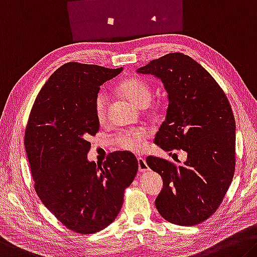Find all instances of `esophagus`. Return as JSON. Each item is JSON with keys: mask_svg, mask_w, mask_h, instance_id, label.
I'll list each match as a JSON object with an SVG mask.
<instances>
[{"mask_svg": "<svg viewBox=\"0 0 257 257\" xmlns=\"http://www.w3.org/2000/svg\"><path fill=\"white\" fill-rule=\"evenodd\" d=\"M137 161H138V170H140V172L143 173V172H146V170H149V166L146 164V160L144 158H138Z\"/></svg>", "mask_w": 257, "mask_h": 257, "instance_id": "esophagus-1", "label": "esophagus"}]
</instances>
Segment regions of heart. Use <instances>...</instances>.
Segmentation results:
<instances>
[{
	"label": "heart",
	"instance_id": "b5f03b06",
	"mask_svg": "<svg viewBox=\"0 0 257 257\" xmlns=\"http://www.w3.org/2000/svg\"><path fill=\"white\" fill-rule=\"evenodd\" d=\"M117 90L122 96H124L128 100L132 101L138 107L148 106L152 98V89L151 85L141 77H129V79L122 81L117 87ZM109 107V96L105 91H99L93 100V112H95L96 119L99 122H105L108 117ZM165 107V100L160 99L151 105L150 112L153 115H159ZM149 137V132L144 128L123 130L117 133L114 137V143L117 148L130 152H140L143 150L145 141Z\"/></svg>",
	"mask_w": 257,
	"mask_h": 257
}]
</instances>
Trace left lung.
Instances as JSON below:
<instances>
[{
    "label": "left lung",
    "instance_id": "left-lung-1",
    "mask_svg": "<svg viewBox=\"0 0 257 257\" xmlns=\"http://www.w3.org/2000/svg\"><path fill=\"white\" fill-rule=\"evenodd\" d=\"M160 77L168 92L166 120L154 143L172 154L187 153L183 165L149 156L146 164L161 175L156 199L162 217L177 225H197L221 205L235 169V121L227 97L200 64L172 52L138 68Z\"/></svg>",
    "mask_w": 257,
    "mask_h": 257
}]
</instances>
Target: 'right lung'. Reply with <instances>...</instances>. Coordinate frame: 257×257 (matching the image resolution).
Wrapping results in <instances>:
<instances>
[{
    "instance_id": "add662e5",
    "label": "right lung",
    "mask_w": 257,
    "mask_h": 257,
    "mask_svg": "<svg viewBox=\"0 0 257 257\" xmlns=\"http://www.w3.org/2000/svg\"><path fill=\"white\" fill-rule=\"evenodd\" d=\"M122 70L64 64L41 89L28 116L24 145L35 192L76 233H96L115 219L138 170L128 151L107 154L100 166L87 160L88 138L99 130L93 100L100 85Z\"/></svg>"
}]
</instances>
